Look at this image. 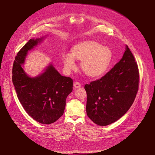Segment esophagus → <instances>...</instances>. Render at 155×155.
Instances as JSON below:
<instances>
[{"label":"esophagus","instance_id":"1","mask_svg":"<svg viewBox=\"0 0 155 155\" xmlns=\"http://www.w3.org/2000/svg\"><path fill=\"white\" fill-rule=\"evenodd\" d=\"M74 87L75 88L80 87H81V84H80L79 82L75 81V82H74Z\"/></svg>","mask_w":155,"mask_h":155}]
</instances>
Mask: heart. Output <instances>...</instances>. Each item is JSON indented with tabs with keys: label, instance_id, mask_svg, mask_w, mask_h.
<instances>
[{
	"label": "heart",
	"instance_id": "heart-1",
	"mask_svg": "<svg viewBox=\"0 0 155 155\" xmlns=\"http://www.w3.org/2000/svg\"><path fill=\"white\" fill-rule=\"evenodd\" d=\"M75 59L82 61L81 67L86 75L96 77L107 70L112 60V52L96 42L82 43L72 49V53H63L62 61L66 71L70 72L76 69Z\"/></svg>",
	"mask_w": 155,
	"mask_h": 155
}]
</instances>
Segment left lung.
Masks as SVG:
<instances>
[{
	"label": "left lung",
	"instance_id": "1",
	"mask_svg": "<svg viewBox=\"0 0 155 155\" xmlns=\"http://www.w3.org/2000/svg\"><path fill=\"white\" fill-rule=\"evenodd\" d=\"M139 82L137 64L126 45L123 58L111 70L101 79L84 85L87 117L99 126L117 121L133 104Z\"/></svg>",
	"mask_w": 155,
	"mask_h": 155
}]
</instances>
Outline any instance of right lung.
Listing matches in <instances>:
<instances>
[{
	"label": "right lung",
	"instance_id": "right-lung-1",
	"mask_svg": "<svg viewBox=\"0 0 155 155\" xmlns=\"http://www.w3.org/2000/svg\"><path fill=\"white\" fill-rule=\"evenodd\" d=\"M42 38L30 39L17 53L12 81L18 98L28 114L40 123L50 124L63 115L66 98L72 91L73 80L62 76L51 64L36 77H29L25 73L22 65L28 51Z\"/></svg>",
	"mask_w": 155,
	"mask_h": 155
}]
</instances>
